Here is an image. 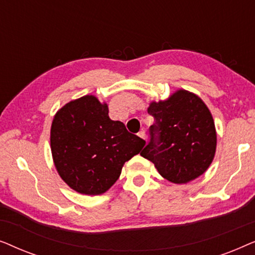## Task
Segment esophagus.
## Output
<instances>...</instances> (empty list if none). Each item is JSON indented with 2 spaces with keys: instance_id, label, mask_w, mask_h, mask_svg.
I'll list each match as a JSON object with an SVG mask.
<instances>
[{
  "instance_id": "esophagus-1",
  "label": "esophagus",
  "mask_w": 255,
  "mask_h": 255,
  "mask_svg": "<svg viewBox=\"0 0 255 255\" xmlns=\"http://www.w3.org/2000/svg\"><path fill=\"white\" fill-rule=\"evenodd\" d=\"M138 135H139V137H140V138L144 139V140H146V133H145V130H141V131H139Z\"/></svg>"
}]
</instances>
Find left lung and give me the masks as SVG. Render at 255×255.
<instances>
[{
    "label": "left lung",
    "instance_id": "left-lung-1",
    "mask_svg": "<svg viewBox=\"0 0 255 255\" xmlns=\"http://www.w3.org/2000/svg\"><path fill=\"white\" fill-rule=\"evenodd\" d=\"M147 111L155 122L140 155L173 183L201 176L211 165L217 146L214 118L203 101L180 89L165 101L152 102Z\"/></svg>",
    "mask_w": 255,
    "mask_h": 255
}]
</instances>
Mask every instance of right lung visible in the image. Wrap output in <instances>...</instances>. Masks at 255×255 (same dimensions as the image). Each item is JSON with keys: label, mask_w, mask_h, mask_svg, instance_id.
<instances>
[{"label": "right lung", "mask_w": 255, "mask_h": 255, "mask_svg": "<svg viewBox=\"0 0 255 255\" xmlns=\"http://www.w3.org/2000/svg\"><path fill=\"white\" fill-rule=\"evenodd\" d=\"M107 103L86 95L65 104L51 127V152L59 175L73 190L101 195L121 175L124 163L146 144L120 121Z\"/></svg>", "instance_id": "obj_1"}]
</instances>
